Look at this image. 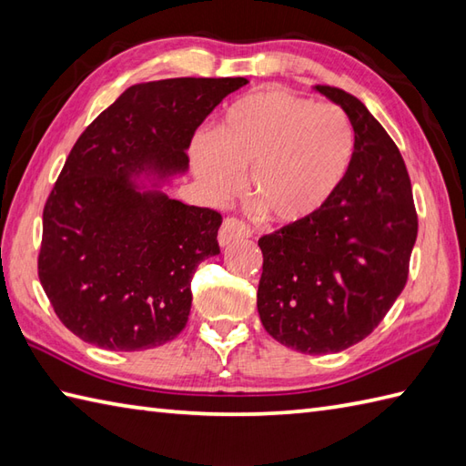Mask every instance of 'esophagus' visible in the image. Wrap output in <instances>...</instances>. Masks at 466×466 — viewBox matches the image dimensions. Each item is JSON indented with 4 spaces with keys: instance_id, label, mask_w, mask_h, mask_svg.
<instances>
[{
    "instance_id": "1",
    "label": "esophagus",
    "mask_w": 466,
    "mask_h": 466,
    "mask_svg": "<svg viewBox=\"0 0 466 466\" xmlns=\"http://www.w3.org/2000/svg\"><path fill=\"white\" fill-rule=\"evenodd\" d=\"M248 226H246L242 220L234 216H228L224 218V222L220 226V232H218V242L220 246H228L236 240H242V238H248Z\"/></svg>"
}]
</instances>
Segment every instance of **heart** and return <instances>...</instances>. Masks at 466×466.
Wrapping results in <instances>:
<instances>
[{"label":"heart","instance_id":"obj_1","mask_svg":"<svg viewBox=\"0 0 466 466\" xmlns=\"http://www.w3.org/2000/svg\"><path fill=\"white\" fill-rule=\"evenodd\" d=\"M354 157V132L336 106L314 104L282 87L240 97L214 134L192 146L198 176L220 198L248 172V198L266 220L304 226L339 194Z\"/></svg>","mask_w":466,"mask_h":466}]
</instances>
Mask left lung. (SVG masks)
<instances>
[{
  "mask_svg": "<svg viewBox=\"0 0 466 466\" xmlns=\"http://www.w3.org/2000/svg\"><path fill=\"white\" fill-rule=\"evenodd\" d=\"M316 90L349 116L352 166L316 220L282 226L258 240V314L274 340L304 354H329L364 340L399 299L419 216L407 166L384 127L352 94L334 86Z\"/></svg>",
  "mask_w": 466,
  "mask_h": 466,
  "instance_id": "left-lung-1",
  "label": "left lung"
}]
</instances>
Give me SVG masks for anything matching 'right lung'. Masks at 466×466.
I'll return each mask as SVG.
<instances>
[{
	"mask_svg": "<svg viewBox=\"0 0 466 466\" xmlns=\"http://www.w3.org/2000/svg\"><path fill=\"white\" fill-rule=\"evenodd\" d=\"M246 77H172L130 86L77 137L44 206L37 276L69 332L106 350L174 340L198 264L220 254V212L127 176L184 170L196 127Z\"/></svg>",
	"mask_w": 466,
	"mask_h": 466,
	"instance_id": "add662e5",
	"label": "right lung"
}]
</instances>
